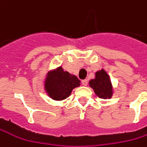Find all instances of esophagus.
Returning a JSON list of instances; mask_svg holds the SVG:
<instances>
[{"instance_id": "1", "label": "esophagus", "mask_w": 147, "mask_h": 147, "mask_svg": "<svg viewBox=\"0 0 147 147\" xmlns=\"http://www.w3.org/2000/svg\"><path fill=\"white\" fill-rule=\"evenodd\" d=\"M82 83L83 86H88V79H84V80H82Z\"/></svg>"}]
</instances>
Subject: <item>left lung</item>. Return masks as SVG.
I'll use <instances>...</instances> for the list:
<instances>
[{
	"label": "left lung",
	"mask_w": 147,
	"mask_h": 147,
	"mask_svg": "<svg viewBox=\"0 0 147 147\" xmlns=\"http://www.w3.org/2000/svg\"><path fill=\"white\" fill-rule=\"evenodd\" d=\"M89 87L92 88L95 94L101 99H110L115 92L110 75L104 69L95 73V78L89 81Z\"/></svg>",
	"instance_id": "left-lung-1"
}]
</instances>
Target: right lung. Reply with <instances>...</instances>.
I'll use <instances>...</instances> for the list:
<instances>
[{
	"instance_id": "obj_1",
	"label": "right lung",
	"mask_w": 147,
	"mask_h": 147,
	"mask_svg": "<svg viewBox=\"0 0 147 147\" xmlns=\"http://www.w3.org/2000/svg\"><path fill=\"white\" fill-rule=\"evenodd\" d=\"M44 91L54 100H63L69 97L72 91L81 85L76 75L69 74L59 66L48 71L43 81Z\"/></svg>"
}]
</instances>
